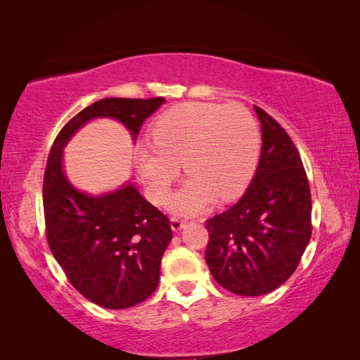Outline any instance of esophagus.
Instances as JSON below:
<instances>
[{"label":"esophagus","mask_w":360,"mask_h":360,"mask_svg":"<svg viewBox=\"0 0 360 360\" xmlns=\"http://www.w3.org/2000/svg\"><path fill=\"white\" fill-rule=\"evenodd\" d=\"M184 225H186L184 219H181V217H172V229H173L174 231H179L182 227H184Z\"/></svg>","instance_id":"1"}]
</instances>
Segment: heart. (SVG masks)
Instances as JSON below:
<instances>
[{
	"mask_svg": "<svg viewBox=\"0 0 360 360\" xmlns=\"http://www.w3.org/2000/svg\"><path fill=\"white\" fill-rule=\"evenodd\" d=\"M150 141L136 146V168L149 198L163 205L179 176L191 178L172 208L192 214L221 200L238 197L252 179L260 157V131L241 105L187 101L158 115Z\"/></svg>",
	"mask_w": 360,
	"mask_h": 360,
	"instance_id": "obj_1",
	"label": "heart"
}]
</instances>
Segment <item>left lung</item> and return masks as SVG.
Wrapping results in <instances>:
<instances>
[{
  "mask_svg": "<svg viewBox=\"0 0 360 360\" xmlns=\"http://www.w3.org/2000/svg\"><path fill=\"white\" fill-rule=\"evenodd\" d=\"M262 124L257 172L245 195L206 221V264L236 295L275 290L295 271L311 238V192L300 154L281 125L254 106Z\"/></svg>",
  "mask_w": 360,
  "mask_h": 360,
  "instance_id": "8db88e82",
  "label": "left lung"
}]
</instances>
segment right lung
<instances>
[{"label":"right lung","mask_w":360,"mask_h":360,"mask_svg":"<svg viewBox=\"0 0 360 360\" xmlns=\"http://www.w3.org/2000/svg\"><path fill=\"white\" fill-rule=\"evenodd\" d=\"M163 103L162 96L95 101L60 130L47 158L42 205L49 248L79 294L103 308L135 307L157 289L172 225L133 184L101 197L76 191L63 174L62 152L95 117L117 119L136 138Z\"/></svg>","instance_id":"obj_1"}]
</instances>
